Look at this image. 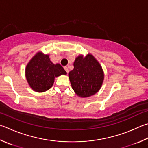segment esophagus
Masks as SVG:
<instances>
[{
  "mask_svg": "<svg viewBox=\"0 0 148 148\" xmlns=\"http://www.w3.org/2000/svg\"><path fill=\"white\" fill-rule=\"evenodd\" d=\"M64 69H65V71H66V73L68 74L69 72V69H68V67H67V66H65V67H64Z\"/></svg>",
  "mask_w": 148,
  "mask_h": 148,
  "instance_id": "1",
  "label": "esophagus"
}]
</instances>
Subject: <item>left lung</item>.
I'll return each instance as SVG.
<instances>
[{"label": "left lung", "mask_w": 148, "mask_h": 148, "mask_svg": "<svg viewBox=\"0 0 148 148\" xmlns=\"http://www.w3.org/2000/svg\"><path fill=\"white\" fill-rule=\"evenodd\" d=\"M69 76L72 89L81 97H88L97 92L104 78L101 66L90 54L84 58L78 56Z\"/></svg>", "instance_id": "obj_1"}]
</instances>
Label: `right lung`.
<instances>
[{"label":"right lung","mask_w":148,"mask_h":148,"mask_svg":"<svg viewBox=\"0 0 148 148\" xmlns=\"http://www.w3.org/2000/svg\"><path fill=\"white\" fill-rule=\"evenodd\" d=\"M60 64L54 65L49 56L39 52L32 59L26 68V77L29 86L36 92H45L52 87L55 77L66 74Z\"/></svg>","instance_id":"add662e5"}]
</instances>
